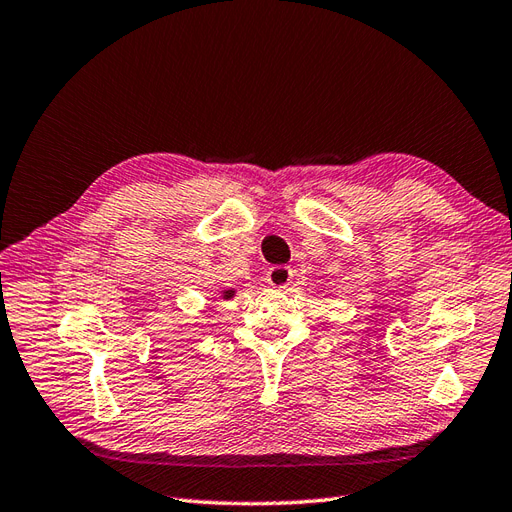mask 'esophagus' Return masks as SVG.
Segmentation results:
<instances>
[{
    "label": "esophagus",
    "instance_id": "obj_1",
    "mask_svg": "<svg viewBox=\"0 0 512 512\" xmlns=\"http://www.w3.org/2000/svg\"><path fill=\"white\" fill-rule=\"evenodd\" d=\"M292 279H294V272H292L290 266H274V268H270L268 274H266L268 285L279 287V290H281V287L290 285Z\"/></svg>",
    "mask_w": 512,
    "mask_h": 512
}]
</instances>
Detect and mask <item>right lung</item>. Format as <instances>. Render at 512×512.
Wrapping results in <instances>:
<instances>
[{"label":"right lung","mask_w":512,"mask_h":512,"mask_svg":"<svg viewBox=\"0 0 512 512\" xmlns=\"http://www.w3.org/2000/svg\"><path fill=\"white\" fill-rule=\"evenodd\" d=\"M225 296H227V298H229V296H233V292H231V290H229V292H225Z\"/></svg>","instance_id":"add662e5"}]
</instances>
